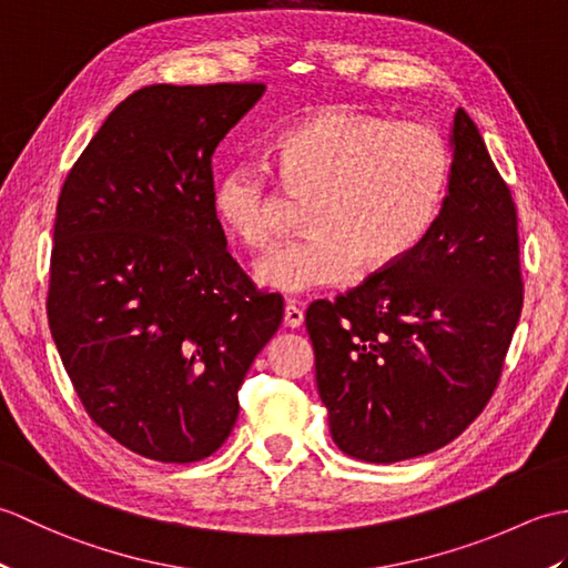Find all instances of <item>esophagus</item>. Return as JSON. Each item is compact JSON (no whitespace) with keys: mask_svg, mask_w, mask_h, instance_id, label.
<instances>
[{"mask_svg":"<svg viewBox=\"0 0 568 568\" xmlns=\"http://www.w3.org/2000/svg\"><path fill=\"white\" fill-rule=\"evenodd\" d=\"M303 322H305L303 310H300L293 303H287L285 310H283V324H285V327L287 329H297V327H303Z\"/></svg>","mask_w":568,"mask_h":568,"instance_id":"34e87169","label":"esophagus"}]
</instances>
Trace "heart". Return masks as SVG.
Listing matches in <instances>:
<instances>
[{"label":"heart","instance_id":"1","mask_svg":"<svg viewBox=\"0 0 568 568\" xmlns=\"http://www.w3.org/2000/svg\"><path fill=\"white\" fill-rule=\"evenodd\" d=\"M281 183L307 195L305 236L277 246L256 277L283 293L352 281L358 265L383 271L405 258L437 220L452 173L449 143L422 122L324 106L271 143ZM214 212L241 244L261 251L275 239L271 168L229 165L214 183Z\"/></svg>","mask_w":568,"mask_h":568}]
</instances>
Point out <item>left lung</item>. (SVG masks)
Returning a JSON list of instances; mask_svg holds the SVG:
<instances>
[{
  "label": "left lung",
  "mask_w": 568,
  "mask_h": 568,
  "mask_svg": "<svg viewBox=\"0 0 568 568\" xmlns=\"http://www.w3.org/2000/svg\"><path fill=\"white\" fill-rule=\"evenodd\" d=\"M452 146L425 239L305 315L332 439L368 464L437 452L484 413L523 312L515 202L464 110Z\"/></svg>",
  "instance_id": "8db88e82"
}]
</instances>
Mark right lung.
Here are the masks:
<instances>
[{
    "label": "right lung",
    "mask_w": 568,
    "mask_h": 568,
    "mask_svg": "<svg viewBox=\"0 0 568 568\" xmlns=\"http://www.w3.org/2000/svg\"><path fill=\"white\" fill-rule=\"evenodd\" d=\"M263 82L149 84L116 106L60 190L48 327L82 407L153 462H202L281 327L283 297L229 256L212 155Z\"/></svg>",
    "instance_id": "1"
}]
</instances>
